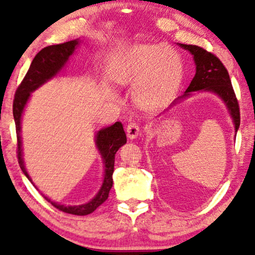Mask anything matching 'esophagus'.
Listing matches in <instances>:
<instances>
[{
	"mask_svg": "<svg viewBox=\"0 0 255 255\" xmlns=\"http://www.w3.org/2000/svg\"><path fill=\"white\" fill-rule=\"evenodd\" d=\"M138 132H139V127H138V125L135 123V121H131V123H129L127 125L126 134L129 138L137 137Z\"/></svg>",
	"mask_w": 255,
	"mask_h": 255,
	"instance_id": "1",
	"label": "esophagus"
}]
</instances>
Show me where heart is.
<instances>
[{
  "mask_svg": "<svg viewBox=\"0 0 255 255\" xmlns=\"http://www.w3.org/2000/svg\"><path fill=\"white\" fill-rule=\"evenodd\" d=\"M126 81L141 80L135 98L145 106L155 105L177 87L182 77V61L166 45H139L128 53L120 69Z\"/></svg>",
  "mask_w": 255,
  "mask_h": 255,
  "instance_id": "heart-1",
  "label": "heart"
}]
</instances>
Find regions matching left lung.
I'll return each instance as SVG.
<instances>
[{"label": "left lung", "instance_id": "obj_1", "mask_svg": "<svg viewBox=\"0 0 255 255\" xmlns=\"http://www.w3.org/2000/svg\"><path fill=\"white\" fill-rule=\"evenodd\" d=\"M180 46L192 53L196 64L195 76L182 97H187L189 92L199 90L213 91L217 93L227 104L232 119H234L236 131L238 130L240 125L239 104L234 88H232L227 68L214 53L208 52L200 46L185 44H180Z\"/></svg>", "mask_w": 255, "mask_h": 255}]
</instances>
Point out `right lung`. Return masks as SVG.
<instances>
[{"label":"right lung","instance_id":"add662e5","mask_svg":"<svg viewBox=\"0 0 255 255\" xmlns=\"http://www.w3.org/2000/svg\"><path fill=\"white\" fill-rule=\"evenodd\" d=\"M78 44L77 40H71L63 42L59 45H52L48 47L42 48L37 55L34 56L32 61L30 68H28L26 75L18 85L15 92V99H13L12 113L13 119L16 125V134H17V159L18 164L26 175L28 180L31 181L30 175L27 174L25 170L23 158H21V139H20V118L21 113L26 102L30 97L31 92L35 89L44 84L49 78L55 76L61 68L64 66L69 56L73 54ZM127 142L126 134H125L123 124L116 123L112 126L103 128L102 130L97 132L96 143L97 148L102 153L104 164H105V178L102 188L98 192L95 198L87 204H81V206H63V204L55 203L47 199H45L51 202L52 206H54L56 209H59L63 213L78 215V216H84L95 211L100 204H103L109 198L110 189L113 185V172H114V159H116V153L121 145H124Z\"/></svg>","mask_w":255,"mask_h":255}]
</instances>
